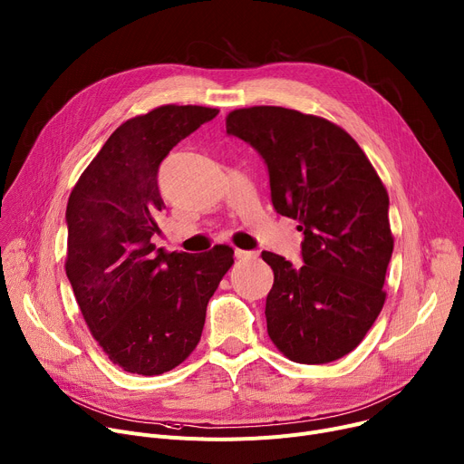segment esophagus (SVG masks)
Masks as SVG:
<instances>
[{"instance_id": "34e87169", "label": "esophagus", "mask_w": 464, "mask_h": 464, "mask_svg": "<svg viewBox=\"0 0 464 464\" xmlns=\"http://www.w3.org/2000/svg\"><path fill=\"white\" fill-rule=\"evenodd\" d=\"M235 257L240 259V261H246V259H256L257 257V252H248V250H235Z\"/></svg>"}]
</instances>
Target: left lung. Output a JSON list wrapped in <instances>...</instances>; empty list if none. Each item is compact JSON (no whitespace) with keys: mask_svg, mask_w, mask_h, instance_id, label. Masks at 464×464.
Listing matches in <instances>:
<instances>
[{"mask_svg":"<svg viewBox=\"0 0 464 464\" xmlns=\"http://www.w3.org/2000/svg\"><path fill=\"white\" fill-rule=\"evenodd\" d=\"M226 130L266 164L277 214L304 233L302 261L263 252L272 343L298 363H328L360 345L379 317L393 252L388 192L360 145L334 122L280 106L240 108Z\"/></svg>","mask_w":464,"mask_h":464,"instance_id":"obj_1","label":"left lung"}]
</instances>
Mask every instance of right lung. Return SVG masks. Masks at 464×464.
I'll use <instances>...</instances> for the list:
<instances>
[{"instance_id":"obj_1","label":"right lung","mask_w":464,"mask_h":464,"mask_svg":"<svg viewBox=\"0 0 464 464\" xmlns=\"http://www.w3.org/2000/svg\"><path fill=\"white\" fill-rule=\"evenodd\" d=\"M216 115V108L168 104L129 119L71 192L67 277L92 337L122 372L162 375L187 360L207 304L233 265L226 244L179 254L150 242L166 207L162 160Z\"/></svg>"}]
</instances>
